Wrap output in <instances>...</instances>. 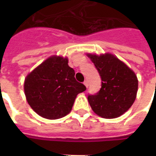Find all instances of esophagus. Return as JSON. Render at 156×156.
Masks as SVG:
<instances>
[{
  "label": "esophagus",
  "mask_w": 156,
  "mask_h": 156,
  "mask_svg": "<svg viewBox=\"0 0 156 156\" xmlns=\"http://www.w3.org/2000/svg\"><path fill=\"white\" fill-rule=\"evenodd\" d=\"M84 84L86 86V87H88V81H84Z\"/></svg>",
  "instance_id": "1"
}]
</instances>
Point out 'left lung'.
Returning <instances> with one entry per match:
<instances>
[{"label": "left lung", "mask_w": 156, "mask_h": 156, "mask_svg": "<svg viewBox=\"0 0 156 156\" xmlns=\"http://www.w3.org/2000/svg\"><path fill=\"white\" fill-rule=\"evenodd\" d=\"M101 77L100 91L88 95L93 111L103 119H115L133 105L136 97V75L125 63L111 53L98 56L87 53Z\"/></svg>", "instance_id": "obj_1"}]
</instances>
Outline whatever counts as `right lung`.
<instances>
[{"label": "right lung", "mask_w": 156, "mask_h": 156, "mask_svg": "<svg viewBox=\"0 0 156 156\" xmlns=\"http://www.w3.org/2000/svg\"><path fill=\"white\" fill-rule=\"evenodd\" d=\"M68 59L52 56L26 76L24 90L31 108L41 117L58 119L72 110L77 95L86 87L75 78Z\"/></svg>", "instance_id": "right-lung-1"}]
</instances>
